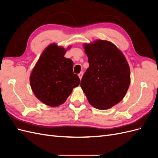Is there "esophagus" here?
Masks as SVG:
<instances>
[{
	"label": "esophagus",
	"mask_w": 158,
	"mask_h": 158,
	"mask_svg": "<svg viewBox=\"0 0 158 158\" xmlns=\"http://www.w3.org/2000/svg\"><path fill=\"white\" fill-rule=\"evenodd\" d=\"M78 76H79V78H80V80L82 79V76H83V72H81V73H80V74H78Z\"/></svg>",
	"instance_id": "obj_1"
}]
</instances>
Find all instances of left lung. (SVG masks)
<instances>
[{"mask_svg":"<svg viewBox=\"0 0 158 158\" xmlns=\"http://www.w3.org/2000/svg\"><path fill=\"white\" fill-rule=\"evenodd\" d=\"M84 49L89 67L81 80V88L93 107L110 109L124 98L130 85L128 62L121 51L109 41L84 44Z\"/></svg>","mask_w":158,"mask_h":158,"instance_id":"1","label":"left lung"}]
</instances>
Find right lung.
<instances>
[{
	"mask_svg": "<svg viewBox=\"0 0 158 158\" xmlns=\"http://www.w3.org/2000/svg\"><path fill=\"white\" fill-rule=\"evenodd\" d=\"M67 49L55 43L47 46L33 67L30 82L35 97L47 106L55 107L64 103L80 78L73 73L74 63L64 55Z\"/></svg>",
	"mask_w": 158,
	"mask_h": 158,
	"instance_id": "1",
	"label": "right lung"
}]
</instances>
